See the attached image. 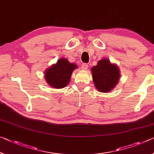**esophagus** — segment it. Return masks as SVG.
<instances>
[{
    "instance_id": "esophagus-1",
    "label": "esophagus",
    "mask_w": 154,
    "mask_h": 154,
    "mask_svg": "<svg viewBox=\"0 0 154 154\" xmlns=\"http://www.w3.org/2000/svg\"><path fill=\"white\" fill-rule=\"evenodd\" d=\"M81 68H82V69L86 70V69H88V65H87V63H83L81 66Z\"/></svg>"
}]
</instances>
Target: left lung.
<instances>
[{
  "instance_id": "8db88e82",
  "label": "left lung",
  "mask_w": 154,
  "mask_h": 154,
  "mask_svg": "<svg viewBox=\"0 0 154 154\" xmlns=\"http://www.w3.org/2000/svg\"><path fill=\"white\" fill-rule=\"evenodd\" d=\"M91 72L96 89L103 93L114 88L119 80L120 72L117 66L107 59L98 61L97 65L91 68Z\"/></svg>"
}]
</instances>
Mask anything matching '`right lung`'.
<instances>
[{"label": "right lung", "mask_w": 154, "mask_h": 154, "mask_svg": "<svg viewBox=\"0 0 154 154\" xmlns=\"http://www.w3.org/2000/svg\"><path fill=\"white\" fill-rule=\"evenodd\" d=\"M77 67L67 59L61 58L45 72V80L50 86L56 89L63 88L69 84L72 72Z\"/></svg>", "instance_id": "1"}]
</instances>
